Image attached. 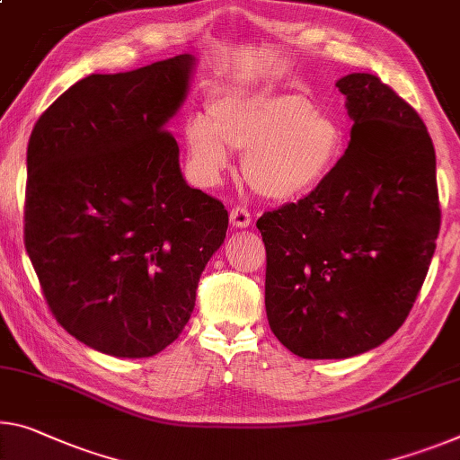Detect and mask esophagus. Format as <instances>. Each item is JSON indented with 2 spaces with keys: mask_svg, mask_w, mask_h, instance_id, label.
Wrapping results in <instances>:
<instances>
[{
  "mask_svg": "<svg viewBox=\"0 0 460 460\" xmlns=\"http://www.w3.org/2000/svg\"><path fill=\"white\" fill-rule=\"evenodd\" d=\"M230 222L234 228H249L251 226V214L246 208H234L230 211Z\"/></svg>",
  "mask_w": 460,
  "mask_h": 460,
  "instance_id": "esophagus-1",
  "label": "esophagus"
}]
</instances>
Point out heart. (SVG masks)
<instances>
[{"label": "heart", "instance_id": "obj_1", "mask_svg": "<svg viewBox=\"0 0 460 460\" xmlns=\"http://www.w3.org/2000/svg\"><path fill=\"white\" fill-rule=\"evenodd\" d=\"M185 146L201 185L222 179L230 164L228 150H244L240 166L254 193L289 201L327 179L341 156L343 133L308 96L243 90L211 104L208 121H189Z\"/></svg>", "mask_w": 460, "mask_h": 460}]
</instances>
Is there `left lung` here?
<instances>
[{
  "instance_id": "1",
  "label": "left lung",
  "mask_w": 460,
  "mask_h": 460,
  "mask_svg": "<svg viewBox=\"0 0 460 460\" xmlns=\"http://www.w3.org/2000/svg\"><path fill=\"white\" fill-rule=\"evenodd\" d=\"M335 86L349 147L313 193L257 222L270 327L306 359L353 358L394 335L440 230L436 152L418 112L372 74Z\"/></svg>"
}]
</instances>
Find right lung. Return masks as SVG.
<instances>
[{
    "mask_svg": "<svg viewBox=\"0 0 460 460\" xmlns=\"http://www.w3.org/2000/svg\"><path fill=\"white\" fill-rule=\"evenodd\" d=\"M195 66L185 53L84 77L28 141L26 252L58 323L107 356L152 358L181 335L228 230L166 131Z\"/></svg>",
    "mask_w": 460,
    "mask_h": 460,
    "instance_id": "add662e5",
    "label": "right lung"
}]
</instances>
